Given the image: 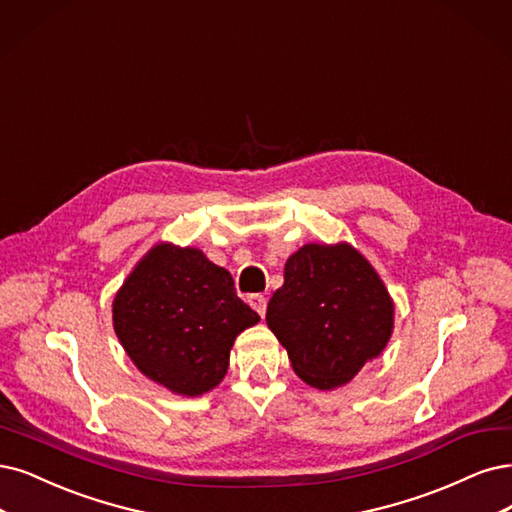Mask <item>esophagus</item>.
Wrapping results in <instances>:
<instances>
[{
	"label": "esophagus",
	"mask_w": 512,
	"mask_h": 512,
	"mask_svg": "<svg viewBox=\"0 0 512 512\" xmlns=\"http://www.w3.org/2000/svg\"><path fill=\"white\" fill-rule=\"evenodd\" d=\"M249 304L253 306V310L263 318L266 316V308H268V299L263 297V295H259V293H255V295H251L249 297Z\"/></svg>",
	"instance_id": "obj_1"
}]
</instances>
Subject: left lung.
<instances>
[{"label": "left lung", "instance_id": "1", "mask_svg": "<svg viewBox=\"0 0 512 512\" xmlns=\"http://www.w3.org/2000/svg\"><path fill=\"white\" fill-rule=\"evenodd\" d=\"M266 320L301 380L331 390L382 354L394 304L354 246L304 244L287 259L285 285L272 295Z\"/></svg>", "mask_w": 512, "mask_h": 512}]
</instances>
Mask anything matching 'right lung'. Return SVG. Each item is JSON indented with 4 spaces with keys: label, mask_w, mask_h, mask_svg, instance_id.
I'll return each mask as SVG.
<instances>
[{
    "label": "right lung",
    "mask_w": 512,
    "mask_h": 512,
    "mask_svg": "<svg viewBox=\"0 0 512 512\" xmlns=\"http://www.w3.org/2000/svg\"><path fill=\"white\" fill-rule=\"evenodd\" d=\"M259 323L232 274L198 249L156 244L113 299V329L130 361L175 394L200 396L227 373L234 339Z\"/></svg>",
    "instance_id": "right-lung-1"
}]
</instances>
